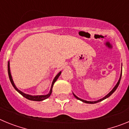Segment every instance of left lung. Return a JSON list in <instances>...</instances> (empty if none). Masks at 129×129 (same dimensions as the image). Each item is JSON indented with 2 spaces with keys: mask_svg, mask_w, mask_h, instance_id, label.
<instances>
[{
  "mask_svg": "<svg viewBox=\"0 0 129 129\" xmlns=\"http://www.w3.org/2000/svg\"><path fill=\"white\" fill-rule=\"evenodd\" d=\"M122 66V65H121ZM121 70H122V67H121ZM121 74H122V70H121V74H120V77H119V80H118V83H117V84L116 85V86H114V87L113 88V89L111 91H110V92H109V94H107V95H106L105 96L103 97V98H101L100 99V100H98V101H86V100H82V99L79 98H78V97L77 96V95H75L74 93H73V94H74V97L76 98V99H77V100H80V101H83V102H84V103H89V104H94V103H98V102H100V101H103V100H105V99H107V98H109V97H110V95H112V94H113L114 92L116 91V90L117 89V88H118V86H119V83H120V80H121Z\"/></svg>",
  "mask_w": 129,
  "mask_h": 129,
  "instance_id": "obj_1",
  "label": "left lung"
}]
</instances>
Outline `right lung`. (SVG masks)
<instances>
[{"mask_svg": "<svg viewBox=\"0 0 129 129\" xmlns=\"http://www.w3.org/2000/svg\"><path fill=\"white\" fill-rule=\"evenodd\" d=\"M8 76H9V78H10V80L11 83V85H13V86L14 87L15 89L17 91L19 92V94H20L21 95H22L23 97H24L25 98L28 99V100H31V101H43V100H46V99L48 98L50 96L51 94H52V88H53V84L55 83V82L56 81L57 79H58V77H59V76L61 75V71L60 72H59L57 74V76L55 77V78L53 79V81H52V86H51V88H50V90L49 92V93L46 95H29V94H25L24 92H22V91H20V90H19L17 88V86H15V85L14 82H13V79H12V77H11V72H10V61L8 62Z\"/></svg>", "mask_w": 129, "mask_h": 129, "instance_id": "1", "label": "right lung"}]
</instances>
